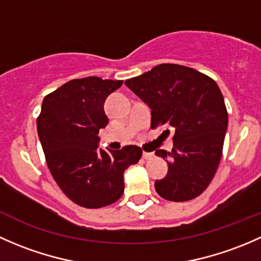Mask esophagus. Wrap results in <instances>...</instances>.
<instances>
[{
  "label": "esophagus",
  "mask_w": 261,
  "mask_h": 261,
  "mask_svg": "<svg viewBox=\"0 0 261 261\" xmlns=\"http://www.w3.org/2000/svg\"><path fill=\"white\" fill-rule=\"evenodd\" d=\"M153 157H154V153L143 152V158H144V160H152Z\"/></svg>",
  "instance_id": "34e87169"
}]
</instances>
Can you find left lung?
I'll return each mask as SVG.
<instances>
[{
    "instance_id": "1",
    "label": "left lung",
    "mask_w": 261,
    "mask_h": 261,
    "mask_svg": "<svg viewBox=\"0 0 261 261\" xmlns=\"http://www.w3.org/2000/svg\"><path fill=\"white\" fill-rule=\"evenodd\" d=\"M125 85L148 104L152 129L174 130L171 152L155 150L168 163L165 178L154 182L157 193L174 202L197 197L216 173L227 129L219 85L207 75L177 64H161L125 80Z\"/></svg>"
}]
</instances>
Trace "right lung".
<instances>
[{"mask_svg":"<svg viewBox=\"0 0 261 261\" xmlns=\"http://www.w3.org/2000/svg\"><path fill=\"white\" fill-rule=\"evenodd\" d=\"M122 84L98 76L74 79L42 101L37 133L47 167L61 191L83 207H104L119 200L124 171L142 157L137 146L98 147L99 130L109 122L104 101Z\"/></svg>","mask_w":261,"mask_h":261,"instance_id":"right-lung-1","label":"right lung"}]
</instances>
